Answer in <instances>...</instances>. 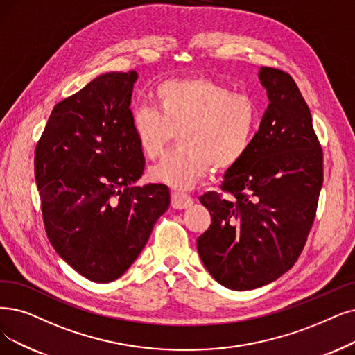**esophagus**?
I'll list each match as a JSON object with an SVG mask.
<instances>
[{
	"label": "esophagus",
	"instance_id": "esophagus-1",
	"mask_svg": "<svg viewBox=\"0 0 355 355\" xmlns=\"http://www.w3.org/2000/svg\"><path fill=\"white\" fill-rule=\"evenodd\" d=\"M193 204V200L187 195V193H180V192H173L172 193V207L176 209H185L189 208Z\"/></svg>",
	"mask_w": 355,
	"mask_h": 355
}]
</instances>
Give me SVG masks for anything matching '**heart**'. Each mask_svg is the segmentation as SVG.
I'll use <instances>...</instances> for the list:
<instances>
[{"instance_id": "1", "label": "heart", "mask_w": 355, "mask_h": 355, "mask_svg": "<svg viewBox=\"0 0 355 355\" xmlns=\"http://www.w3.org/2000/svg\"><path fill=\"white\" fill-rule=\"evenodd\" d=\"M153 107L132 110L131 126L139 151L159 159L178 134L180 150L150 170L153 182L187 191L212 167H234L249 151L258 126V107L245 93H233L208 77L166 80L151 92Z\"/></svg>"}]
</instances>
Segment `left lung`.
<instances>
[{"instance_id": "1", "label": "left lung", "mask_w": 355, "mask_h": 355, "mask_svg": "<svg viewBox=\"0 0 355 355\" xmlns=\"http://www.w3.org/2000/svg\"><path fill=\"white\" fill-rule=\"evenodd\" d=\"M269 105L242 162L221 189L200 196L211 225L196 248L208 272L230 290L275 281L299 259L323 183V153L306 101L290 74L261 67Z\"/></svg>"}]
</instances>
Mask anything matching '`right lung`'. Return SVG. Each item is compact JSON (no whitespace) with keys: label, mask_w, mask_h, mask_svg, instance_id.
Masks as SVG:
<instances>
[{"label":"right lung","mask_w":355,"mask_h":355,"mask_svg":"<svg viewBox=\"0 0 355 355\" xmlns=\"http://www.w3.org/2000/svg\"><path fill=\"white\" fill-rule=\"evenodd\" d=\"M135 71L106 73L56 105L35 151L45 230L78 274H125L170 204L166 185L135 187L144 155L130 109Z\"/></svg>","instance_id":"add662e5"}]
</instances>
